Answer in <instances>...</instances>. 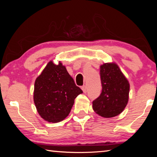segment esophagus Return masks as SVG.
<instances>
[{"mask_svg": "<svg viewBox=\"0 0 157 157\" xmlns=\"http://www.w3.org/2000/svg\"><path fill=\"white\" fill-rule=\"evenodd\" d=\"M82 91H83V92L84 93V94H86V86H83L82 87Z\"/></svg>", "mask_w": 157, "mask_h": 157, "instance_id": "obj_1", "label": "esophagus"}]
</instances>
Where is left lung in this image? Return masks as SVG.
<instances>
[{"instance_id":"8db88e82","label":"left lung","mask_w":157,"mask_h":157,"mask_svg":"<svg viewBox=\"0 0 157 157\" xmlns=\"http://www.w3.org/2000/svg\"><path fill=\"white\" fill-rule=\"evenodd\" d=\"M100 79L102 92L93 101V109L105 118L118 116L128 102L129 82L116 63L100 66Z\"/></svg>"}]
</instances>
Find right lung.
I'll return each mask as SVG.
<instances>
[{
  "instance_id": "add662e5",
  "label": "right lung",
  "mask_w": 157,
  "mask_h": 157,
  "mask_svg": "<svg viewBox=\"0 0 157 157\" xmlns=\"http://www.w3.org/2000/svg\"><path fill=\"white\" fill-rule=\"evenodd\" d=\"M82 89L59 63H48L34 83V102L39 115L50 123H58L68 116Z\"/></svg>"
}]
</instances>
